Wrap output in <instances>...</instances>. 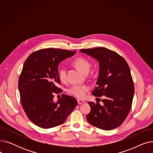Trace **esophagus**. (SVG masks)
<instances>
[{"label":"esophagus","mask_w":153,"mask_h":153,"mask_svg":"<svg viewBox=\"0 0 153 153\" xmlns=\"http://www.w3.org/2000/svg\"><path fill=\"white\" fill-rule=\"evenodd\" d=\"M77 103L79 104H81V103H84V101L83 100H81V99H78L77 100Z\"/></svg>","instance_id":"1"}]
</instances>
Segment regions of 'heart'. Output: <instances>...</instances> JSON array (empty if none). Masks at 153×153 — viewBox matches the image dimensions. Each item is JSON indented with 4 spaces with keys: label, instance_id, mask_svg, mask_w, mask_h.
I'll return each instance as SVG.
<instances>
[{
    "label": "heart",
    "instance_id": "b5f03b06",
    "mask_svg": "<svg viewBox=\"0 0 153 153\" xmlns=\"http://www.w3.org/2000/svg\"><path fill=\"white\" fill-rule=\"evenodd\" d=\"M74 65L84 74L89 72L91 68V64L87 59L82 57L76 58L73 61ZM58 76L60 81H66V70L65 68L61 67L58 69ZM89 87L86 85H74L69 89V92L77 98H84L86 93L89 91Z\"/></svg>",
    "mask_w": 153,
    "mask_h": 153
}]
</instances>
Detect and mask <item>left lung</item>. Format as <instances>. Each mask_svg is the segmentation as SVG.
<instances>
[{"label": "left lung", "mask_w": 153, "mask_h": 153, "mask_svg": "<svg viewBox=\"0 0 153 153\" xmlns=\"http://www.w3.org/2000/svg\"><path fill=\"white\" fill-rule=\"evenodd\" d=\"M80 51L99 61L97 86L92 94L104 97L102 105L99 102H88L91 110L86 118L90 124L100 129L113 130L123 123L131 108L134 87L129 66L122 56L106 48L82 49Z\"/></svg>", "instance_id": "obj_1"}]
</instances>
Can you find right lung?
<instances>
[{"label":"right lung","mask_w":153,"mask_h":153,"mask_svg":"<svg viewBox=\"0 0 153 153\" xmlns=\"http://www.w3.org/2000/svg\"><path fill=\"white\" fill-rule=\"evenodd\" d=\"M76 52L46 48L32 53L24 62L18 84L20 101L29 120L38 126L48 129L64 123L77 106L76 99L66 94L53 101L54 94L61 91L57 87L59 64Z\"/></svg>","instance_id":"add662e5"}]
</instances>
